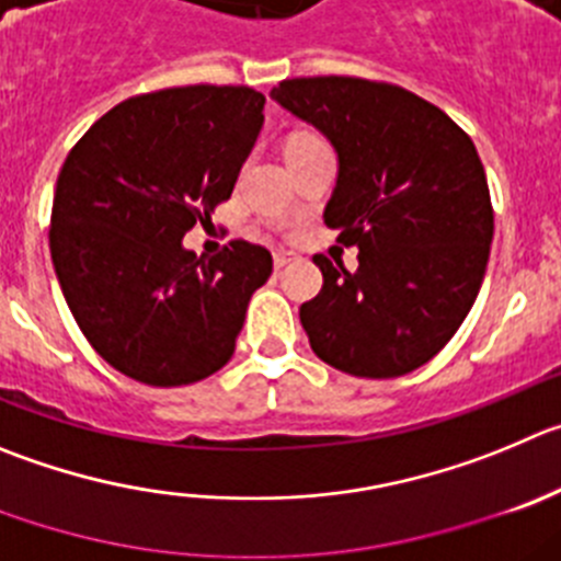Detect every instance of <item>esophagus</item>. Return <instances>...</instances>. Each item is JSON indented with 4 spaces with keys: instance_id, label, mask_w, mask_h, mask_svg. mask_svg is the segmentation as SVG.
<instances>
[{
    "instance_id": "esophagus-1",
    "label": "esophagus",
    "mask_w": 561,
    "mask_h": 561,
    "mask_svg": "<svg viewBox=\"0 0 561 561\" xmlns=\"http://www.w3.org/2000/svg\"><path fill=\"white\" fill-rule=\"evenodd\" d=\"M285 265H290V254H285V251H276L274 254V268L282 271Z\"/></svg>"
}]
</instances>
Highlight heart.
Instances as JSON below:
<instances>
[{
    "mask_svg": "<svg viewBox=\"0 0 561 561\" xmlns=\"http://www.w3.org/2000/svg\"><path fill=\"white\" fill-rule=\"evenodd\" d=\"M323 144L321 135H312V133H298L287 140V151H298V149H310V146Z\"/></svg>",
    "mask_w": 561,
    "mask_h": 561,
    "instance_id": "obj_1",
    "label": "heart"
}]
</instances>
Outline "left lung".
I'll return each instance as SVG.
<instances>
[{"label": "left lung", "mask_w": 561, "mask_h": 561, "mask_svg": "<svg viewBox=\"0 0 561 561\" xmlns=\"http://www.w3.org/2000/svg\"><path fill=\"white\" fill-rule=\"evenodd\" d=\"M271 96L337 149L323 221L359 249L354 274L312 256L323 287L298 310L312 352L365 379L421 368L462 327L490 260L493 202L473 140L392 82L296 77Z\"/></svg>", "instance_id": "left-lung-1"}]
</instances>
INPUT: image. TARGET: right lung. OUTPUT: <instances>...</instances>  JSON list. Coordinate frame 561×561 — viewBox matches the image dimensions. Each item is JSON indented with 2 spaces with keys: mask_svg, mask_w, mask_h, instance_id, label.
<instances>
[{
  "mask_svg": "<svg viewBox=\"0 0 561 561\" xmlns=\"http://www.w3.org/2000/svg\"><path fill=\"white\" fill-rule=\"evenodd\" d=\"M263 104L249 85L140 93L62 162L49 227L57 282L88 343L129 379L193 385L232 359L271 251L238 238L198 260L182 238L232 196Z\"/></svg>",
  "mask_w": 561,
  "mask_h": 561,
  "instance_id": "right-lung-1",
  "label": "right lung"
}]
</instances>
